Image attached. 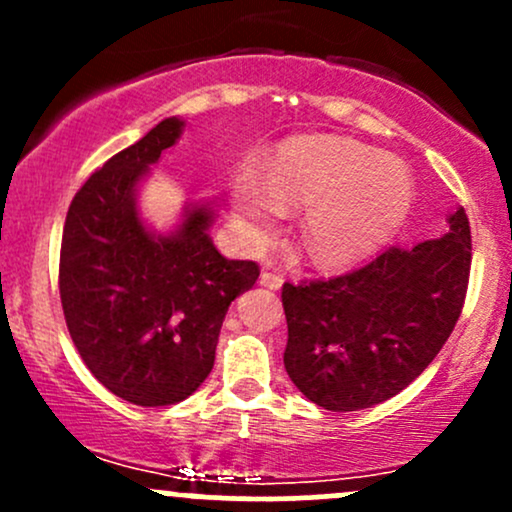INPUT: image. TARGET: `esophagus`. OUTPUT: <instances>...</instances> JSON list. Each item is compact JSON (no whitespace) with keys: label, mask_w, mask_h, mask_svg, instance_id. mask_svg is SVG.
Listing matches in <instances>:
<instances>
[{"label":"esophagus","mask_w":512,"mask_h":512,"mask_svg":"<svg viewBox=\"0 0 512 512\" xmlns=\"http://www.w3.org/2000/svg\"><path fill=\"white\" fill-rule=\"evenodd\" d=\"M260 284L267 286V289H272V291H279L281 284H284V276L276 274V272H262L260 274Z\"/></svg>","instance_id":"1"}]
</instances>
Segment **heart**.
Returning a JSON list of instances; mask_svg holds the SVG:
<instances>
[{
    "mask_svg": "<svg viewBox=\"0 0 512 512\" xmlns=\"http://www.w3.org/2000/svg\"><path fill=\"white\" fill-rule=\"evenodd\" d=\"M414 199L407 163L344 137L286 142L260 168H238L231 185L236 219L252 238L276 228L281 209H301V236L320 264L368 255L402 226Z\"/></svg>",
    "mask_w": 512,
    "mask_h": 512,
    "instance_id": "1",
    "label": "heart"
}]
</instances>
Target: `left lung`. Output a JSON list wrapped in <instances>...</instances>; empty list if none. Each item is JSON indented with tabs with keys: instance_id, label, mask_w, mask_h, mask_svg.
Masks as SVG:
<instances>
[{
	"instance_id": "obj_1",
	"label": "left lung",
	"mask_w": 512,
	"mask_h": 512,
	"mask_svg": "<svg viewBox=\"0 0 512 512\" xmlns=\"http://www.w3.org/2000/svg\"><path fill=\"white\" fill-rule=\"evenodd\" d=\"M472 233L462 207L436 240L387 248L342 276L284 284V366L317 407L358 411L414 383L462 313Z\"/></svg>"
}]
</instances>
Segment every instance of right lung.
<instances>
[{"label":"right lung","instance_id":"right-lung-1","mask_svg":"<svg viewBox=\"0 0 512 512\" xmlns=\"http://www.w3.org/2000/svg\"><path fill=\"white\" fill-rule=\"evenodd\" d=\"M182 129L185 120L166 117L105 161L76 192L62 233L72 342L98 383L139 407L182 402L207 380L228 305L260 276L255 262L214 248L209 202H185L166 233L139 211V187Z\"/></svg>","mask_w":512,"mask_h":512}]
</instances>
